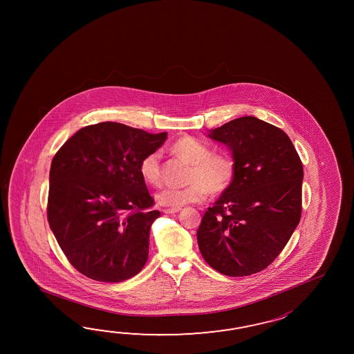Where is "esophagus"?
Wrapping results in <instances>:
<instances>
[{
	"instance_id": "obj_1",
	"label": "esophagus",
	"mask_w": 354,
	"mask_h": 354,
	"mask_svg": "<svg viewBox=\"0 0 354 354\" xmlns=\"http://www.w3.org/2000/svg\"><path fill=\"white\" fill-rule=\"evenodd\" d=\"M180 210V209H165L163 212H165V214H171V215H172V214H176V212H178Z\"/></svg>"
}]
</instances>
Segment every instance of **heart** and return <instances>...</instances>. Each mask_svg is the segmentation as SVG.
Here are the masks:
<instances>
[{
	"instance_id": "obj_1",
	"label": "heart",
	"mask_w": 354,
	"mask_h": 354,
	"mask_svg": "<svg viewBox=\"0 0 354 354\" xmlns=\"http://www.w3.org/2000/svg\"><path fill=\"white\" fill-rule=\"evenodd\" d=\"M172 151L192 165L185 188L163 187L156 195L157 203L167 209H180L189 203H201L209 192L220 194L232 185L235 162L227 154H211L210 148L192 136H183L172 145ZM144 182L157 185L160 180V153L147 154L139 166Z\"/></svg>"
}]
</instances>
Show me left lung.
Returning a JSON list of instances; mask_svg holds the SVG:
<instances>
[{"label": "left lung", "instance_id": "1", "mask_svg": "<svg viewBox=\"0 0 354 354\" xmlns=\"http://www.w3.org/2000/svg\"><path fill=\"white\" fill-rule=\"evenodd\" d=\"M207 136L232 151L235 176L205 212L198 248L220 273L249 276L274 261L300 223L302 163L283 130L254 116L234 119Z\"/></svg>", "mask_w": 354, "mask_h": 354}]
</instances>
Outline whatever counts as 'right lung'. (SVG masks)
Returning <instances> with one entry per match:
<instances>
[{
    "instance_id": "obj_1",
    "label": "right lung",
    "mask_w": 354,
    "mask_h": 354,
    "mask_svg": "<svg viewBox=\"0 0 354 354\" xmlns=\"http://www.w3.org/2000/svg\"><path fill=\"white\" fill-rule=\"evenodd\" d=\"M167 133L106 121L80 129L54 156L48 221L68 261L84 276L107 283L142 271L148 259L151 210L139 166Z\"/></svg>"
}]
</instances>
